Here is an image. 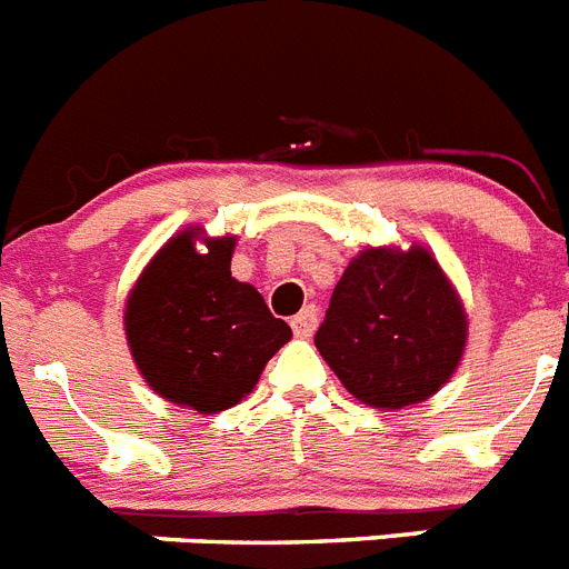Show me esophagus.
Here are the masks:
<instances>
[{
	"label": "esophagus",
	"mask_w": 569,
	"mask_h": 569,
	"mask_svg": "<svg viewBox=\"0 0 569 569\" xmlns=\"http://www.w3.org/2000/svg\"><path fill=\"white\" fill-rule=\"evenodd\" d=\"M315 329H318V309L315 306H306L298 318H291V332L298 338H312Z\"/></svg>",
	"instance_id": "esophagus-1"
}]
</instances>
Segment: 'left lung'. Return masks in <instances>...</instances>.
I'll list each match as a JSON object with an SVG mask.
<instances>
[{"label":"left lung","mask_w":569,"mask_h":569,"mask_svg":"<svg viewBox=\"0 0 569 569\" xmlns=\"http://www.w3.org/2000/svg\"><path fill=\"white\" fill-rule=\"evenodd\" d=\"M467 338L461 295L427 246H363L335 286L315 346L346 392L395 412L449 383Z\"/></svg>","instance_id":"8db88e82"}]
</instances>
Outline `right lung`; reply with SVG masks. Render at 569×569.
<instances>
[{
	"mask_svg": "<svg viewBox=\"0 0 569 569\" xmlns=\"http://www.w3.org/2000/svg\"><path fill=\"white\" fill-rule=\"evenodd\" d=\"M234 246V234L209 237L202 226L177 231L140 271L122 312L142 380L200 415L243 401L291 338L263 295L231 278Z\"/></svg>",
	"mask_w": 569,
	"mask_h": 569,
	"instance_id": "add662e5",
	"label": "right lung"
}]
</instances>
